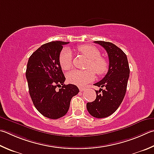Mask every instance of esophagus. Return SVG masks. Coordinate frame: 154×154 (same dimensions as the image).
<instances>
[{"label":"esophagus","instance_id":"34e87169","mask_svg":"<svg viewBox=\"0 0 154 154\" xmlns=\"http://www.w3.org/2000/svg\"><path fill=\"white\" fill-rule=\"evenodd\" d=\"M79 89L80 91H83L85 90V88H82V87H79Z\"/></svg>","mask_w":154,"mask_h":154}]
</instances>
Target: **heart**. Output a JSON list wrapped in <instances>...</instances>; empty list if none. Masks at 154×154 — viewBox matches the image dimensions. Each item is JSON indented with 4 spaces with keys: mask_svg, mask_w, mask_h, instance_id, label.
<instances>
[{
    "mask_svg": "<svg viewBox=\"0 0 154 154\" xmlns=\"http://www.w3.org/2000/svg\"><path fill=\"white\" fill-rule=\"evenodd\" d=\"M78 50L89 59L86 68L93 70L97 75L104 74L108 68L106 60L100 57V52L96 47L91 45H81L78 46ZM60 65L64 71H68L72 65V55L69 49H64L59 57ZM91 69L85 71H72L67 75V79L70 82L78 86H84L87 83L94 79V72Z\"/></svg>",
    "mask_w": 154,
    "mask_h": 154,
    "instance_id": "heart-1",
    "label": "heart"
}]
</instances>
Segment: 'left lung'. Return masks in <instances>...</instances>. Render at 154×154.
<instances>
[{
	"instance_id": "obj_1",
	"label": "left lung",
	"mask_w": 154,
	"mask_h": 154,
	"mask_svg": "<svg viewBox=\"0 0 154 154\" xmlns=\"http://www.w3.org/2000/svg\"><path fill=\"white\" fill-rule=\"evenodd\" d=\"M94 43L100 44L107 52L109 68L105 77L94 84L100 88L99 91L96 90V100L87 103L86 106L92 116L102 119L111 115L121 105L127 91L130 69L127 55L115 44L104 41Z\"/></svg>"
}]
</instances>
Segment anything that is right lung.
Returning <instances> with one entry per match:
<instances>
[{
    "label": "right lung",
    "instance_id": "right-lung-1",
    "mask_svg": "<svg viewBox=\"0 0 154 154\" xmlns=\"http://www.w3.org/2000/svg\"><path fill=\"white\" fill-rule=\"evenodd\" d=\"M68 43L54 41L43 44L30 56L27 65L26 75L33 104L48 119L65 116L71 98L79 92L76 85L64 84L65 77L59 57L63 46Z\"/></svg>",
    "mask_w": 154,
    "mask_h": 154
}]
</instances>
